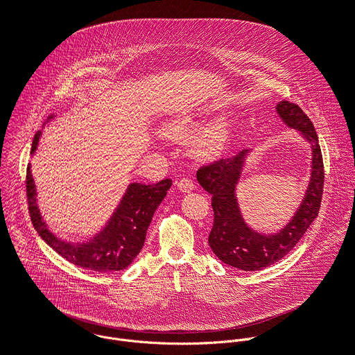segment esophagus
Returning a JSON list of instances; mask_svg holds the SVG:
<instances>
[{
	"instance_id": "obj_1",
	"label": "esophagus",
	"mask_w": 355,
	"mask_h": 355,
	"mask_svg": "<svg viewBox=\"0 0 355 355\" xmlns=\"http://www.w3.org/2000/svg\"><path fill=\"white\" fill-rule=\"evenodd\" d=\"M177 187H178V189L182 191V192H191V191L195 188L192 180H189V178H181V180L177 182Z\"/></svg>"
}]
</instances>
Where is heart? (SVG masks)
I'll list each match as a JSON object with an SVG mask.
<instances>
[{
	"label": "heart",
	"instance_id": "heart-1",
	"mask_svg": "<svg viewBox=\"0 0 355 355\" xmlns=\"http://www.w3.org/2000/svg\"><path fill=\"white\" fill-rule=\"evenodd\" d=\"M196 125L192 116H182L167 121L163 132L168 137H182ZM227 142V127L223 120H216L203 128L193 141V150L198 156L210 157L218 155Z\"/></svg>",
	"mask_w": 355,
	"mask_h": 355
}]
</instances>
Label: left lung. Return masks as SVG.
<instances>
[{
    "label": "left lung",
    "mask_w": 355,
    "mask_h": 355,
    "mask_svg": "<svg viewBox=\"0 0 355 355\" xmlns=\"http://www.w3.org/2000/svg\"><path fill=\"white\" fill-rule=\"evenodd\" d=\"M277 112L289 127L302 131L313 148V170L307 193L295 217L282 231L275 235H261L250 230L242 218L235 187L248 150L205 164L196 173L199 184L211 193L214 223L209 245L223 263L243 271H259L284 259L307 232L321 207L325 171L314 124L299 105L289 101H281Z\"/></svg>",
    "instance_id": "obj_1"
}]
</instances>
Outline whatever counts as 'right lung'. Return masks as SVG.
Instances as JSON below:
<instances>
[{
    "label": "right lung",
    "mask_w": 355,
    "mask_h": 355,
    "mask_svg": "<svg viewBox=\"0 0 355 355\" xmlns=\"http://www.w3.org/2000/svg\"><path fill=\"white\" fill-rule=\"evenodd\" d=\"M48 119H52V116ZM38 138L40 132L34 137L31 153L35 150ZM170 187V178L149 185L138 182L130 184L121 203L103 231L87 243L71 245L59 241L46 228L35 203V189L30 166H27L26 171L27 207L38 235L69 263L96 272L121 271L134 261L144 248L146 230L152 221L153 213L164 199Z\"/></svg>",
    "instance_id": "obj_1"
}]
</instances>
